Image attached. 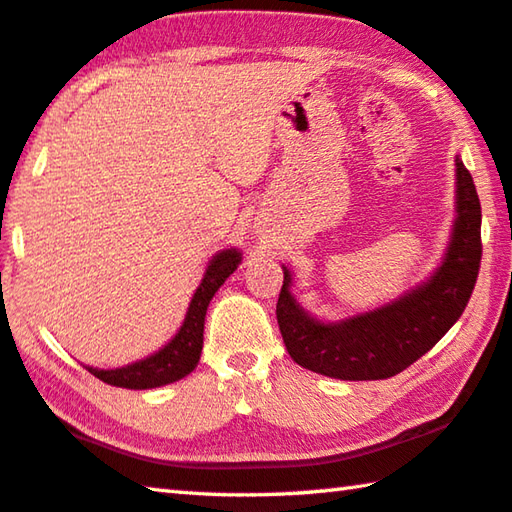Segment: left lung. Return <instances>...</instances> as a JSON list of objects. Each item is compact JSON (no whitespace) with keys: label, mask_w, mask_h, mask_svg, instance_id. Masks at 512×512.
<instances>
[{"label":"left lung","mask_w":512,"mask_h":512,"mask_svg":"<svg viewBox=\"0 0 512 512\" xmlns=\"http://www.w3.org/2000/svg\"><path fill=\"white\" fill-rule=\"evenodd\" d=\"M481 264V202L472 175L456 154V218L444 257L426 282L376 310L321 321L298 303L294 278L282 264L278 326L291 360L339 380L392 378L431 351L460 319Z\"/></svg>","instance_id":"left-lung-1"}]
</instances>
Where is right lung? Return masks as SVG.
<instances>
[{
  "instance_id": "add662e5",
  "label": "right lung",
  "mask_w": 512,
  "mask_h": 512,
  "mask_svg": "<svg viewBox=\"0 0 512 512\" xmlns=\"http://www.w3.org/2000/svg\"><path fill=\"white\" fill-rule=\"evenodd\" d=\"M241 264L239 248H225L209 259L205 275H202L198 289L193 291L189 310L184 314L180 330L175 332L173 339L159 351L143 360L116 369H95L86 367L95 378L104 380L113 387L125 389H154L175 383L198 367L202 353V332H205V314L209 300L221 289L223 282L237 271Z\"/></svg>"
}]
</instances>
